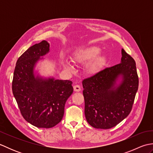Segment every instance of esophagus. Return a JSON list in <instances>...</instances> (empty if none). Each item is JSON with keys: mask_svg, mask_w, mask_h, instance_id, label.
Returning <instances> with one entry per match:
<instances>
[{"mask_svg": "<svg viewBox=\"0 0 153 153\" xmlns=\"http://www.w3.org/2000/svg\"><path fill=\"white\" fill-rule=\"evenodd\" d=\"M74 89L75 91H77V92L80 91H81V87L79 85H75L74 86Z\"/></svg>", "mask_w": 153, "mask_h": 153, "instance_id": "1", "label": "esophagus"}]
</instances>
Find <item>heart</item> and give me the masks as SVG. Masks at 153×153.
<instances>
[{
	"instance_id": "heart-1",
	"label": "heart",
	"mask_w": 153,
	"mask_h": 153,
	"mask_svg": "<svg viewBox=\"0 0 153 153\" xmlns=\"http://www.w3.org/2000/svg\"><path fill=\"white\" fill-rule=\"evenodd\" d=\"M101 49L98 47L91 46L77 49L73 53L71 60L76 63L82 64L91 60L86 65V70L89 74H95L101 69L106 64V58L99 55ZM64 65L67 68H71L69 62L64 61Z\"/></svg>"
}]
</instances>
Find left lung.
Here are the masks:
<instances>
[{"label": "left lung", "mask_w": 153, "mask_h": 153, "mask_svg": "<svg viewBox=\"0 0 153 153\" xmlns=\"http://www.w3.org/2000/svg\"><path fill=\"white\" fill-rule=\"evenodd\" d=\"M122 55L120 64L106 68L82 82L85 118L95 128H112L131 111L139 77L134 58L123 48ZM120 74L123 81L116 88L114 84Z\"/></svg>", "instance_id": "8db88e82"}]
</instances>
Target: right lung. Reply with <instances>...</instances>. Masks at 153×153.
<instances>
[{
	"label": "right lung",
	"instance_id": "obj_1",
	"mask_svg": "<svg viewBox=\"0 0 153 153\" xmlns=\"http://www.w3.org/2000/svg\"><path fill=\"white\" fill-rule=\"evenodd\" d=\"M48 51L49 44L42 41L24 52L16 62L12 85L22 116L41 128H53L61 121L65 103L74 91L70 80L35 77V63Z\"/></svg>",
	"mask_w": 153,
	"mask_h": 153
}]
</instances>
